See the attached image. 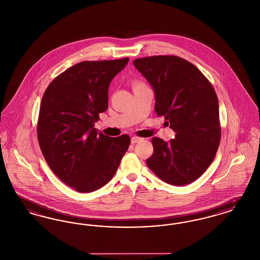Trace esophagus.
Returning <instances> with one entry per match:
<instances>
[{"mask_svg": "<svg viewBox=\"0 0 260 260\" xmlns=\"http://www.w3.org/2000/svg\"><path fill=\"white\" fill-rule=\"evenodd\" d=\"M141 140H142V138L137 137V136H134V137H132V138H131V142H132V144L137 143V142H139V141H141Z\"/></svg>", "mask_w": 260, "mask_h": 260, "instance_id": "34e87169", "label": "esophagus"}]
</instances>
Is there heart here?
<instances>
[{
    "label": "heart",
    "mask_w": 260,
    "mask_h": 260,
    "mask_svg": "<svg viewBox=\"0 0 260 260\" xmlns=\"http://www.w3.org/2000/svg\"><path fill=\"white\" fill-rule=\"evenodd\" d=\"M139 86H143V85H142V84H140V83H137V82H136V83L134 84V88H135V87H139Z\"/></svg>",
    "instance_id": "obj_1"
}]
</instances>
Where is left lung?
<instances>
[{"label": "left lung", "instance_id": "left-lung-1", "mask_svg": "<svg viewBox=\"0 0 260 260\" xmlns=\"http://www.w3.org/2000/svg\"><path fill=\"white\" fill-rule=\"evenodd\" d=\"M136 69L153 87L155 111L164 116L175 137H153L149 169L172 185L192 183L207 171L220 143L216 93L196 66L174 55L138 58Z\"/></svg>", "mask_w": 260, "mask_h": 260}]
</instances>
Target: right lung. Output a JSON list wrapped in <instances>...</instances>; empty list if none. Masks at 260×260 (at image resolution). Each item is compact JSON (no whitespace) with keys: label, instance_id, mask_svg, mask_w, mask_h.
<instances>
[{"label":"right lung","instance_id":"obj_1","mask_svg":"<svg viewBox=\"0 0 260 260\" xmlns=\"http://www.w3.org/2000/svg\"><path fill=\"white\" fill-rule=\"evenodd\" d=\"M128 58L83 61L58 75L40 106L37 136L50 170L78 192L107 184L129 146L126 135L110 137L93 127L108 108V88Z\"/></svg>","mask_w":260,"mask_h":260}]
</instances>
